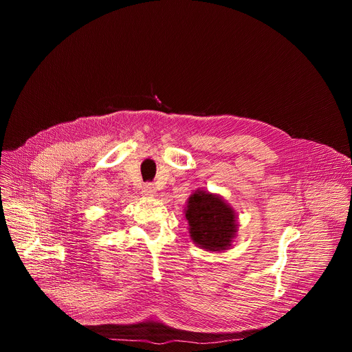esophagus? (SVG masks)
<instances>
[{"mask_svg": "<svg viewBox=\"0 0 352 352\" xmlns=\"http://www.w3.org/2000/svg\"><path fill=\"white\" fill-rule=\"evenodd\" d=\"M144 192H145L146 195H154V194L157 192V187L154 186L153 182H145V184H144Z\"/></svg>", "mask_w": 352, "mask_h": 352, "instance_id": "34e87169", "label": "esophagus"}]
</instances>
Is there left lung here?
<instances>
[{
    "label": "left lung",
    "mask_w": 352,
    "mask_h": 352,
    "mask_svg": "<svg viewBox=\"0 0 352 352\" xmlns=\"http://www.w3.org/2000/svg\"><path fill=\"white\" fill-rule=\"evenodd\" d=\"M186 218L192 241L207 251L227 250L235 236V212L223 198L198 191L188 198Z\"/></svg>",
    "instance_id": "8db88e82"
}]
</instances>
